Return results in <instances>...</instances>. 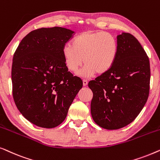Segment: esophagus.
I'll use <instances>...</instances> for the list:
<instances>
[{
  "label": "esophagus",
  "instance_id": "1",
  "mask_svg": "<svg viewBox=\"0 0 160 160\" xmlns=\"http://www.w3.org/2000/svg\"><path fill=\"white\" fill-rule=\"evenodd\" d=\"M87 84H88V81L86 80V79L83 80V85H84V86L85 87V86H87Z\"/></svg>",
  "mask_w": 160,
  "mask_h": 160
}]
</instances>
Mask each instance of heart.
<instances>
[{
    "label": "heart",
    "instance_id": "heart-1",
    "mask_svg": "<svg viewBox=\"0 0 160 160\" xmlns=\"http://www.w3.org/2000/svg\"><path fill=\"white\" fill-rule=\"evenodd\" d=\"M65 64L70 71L76 73L85 64L78 74L90 77L94 74L108 72L117 60L119 44L113 35L104 31H85L76 36L71 45L62 49Z\"/></svg>",
    "mask_w": 160,
    "mask_h": 160
}]
</instances>
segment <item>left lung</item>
<instances>
[{
    "instance_id": "left-lung-1",
    "label": "left lung",
    "mask_w": 160,
    "mask_h": 160,
    "mask_svg": "<svg viewBox=\"0 0 160 160\" xmlns=\"http://www.w3.org/2000/svg\"><path fill=\"white\" fill-rule=\"evenodd\" d=\"M119 53L108 72L90 81L91 114L98 125L117 130L130 124L145 106L149 94L150 63L132 35L117 36Z\"/></svg>"
}]
</instances>
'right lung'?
<instances>
[{
	"instance_id": "obj_1",
	"label": "right lung",
	"mask_w": 160,
	"mask_h": 160,
	"mask_svg": "<svg viewBox=\"0 0 160 160\" xmlns=\"http://www.w3.org/2000/svg\"><path fill=\"white\" fill-rule=\"evenodd\" d=\"M74 32L66 28H40L19 43L13 58L12 81L15 104L24 117L43 128L58 126L82 88L65 64L62 49Z\"/></svg>"
}]
</instances>
